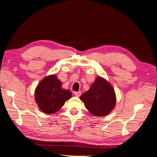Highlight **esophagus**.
<instances>
[{
    "label": "esophagus",
    "instance_id": "esophagus-1",
    "mask_svg": "<svg viewBox=\"0 0 157 157\" xmlns=\"http://www.w3.org/2000/svg\"><path fill=\"white\" fill-rule=\"evenodd\" d=\"M73 94L75 96L79 97L80 95H81V92H73Z\"/></svg>",
    "mask_w": 157,
    "mask_h": 157
}]
</instances>
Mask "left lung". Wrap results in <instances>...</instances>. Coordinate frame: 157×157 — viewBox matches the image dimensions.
Returning <instances> with one entry per match:
<instances>
[{
    "label": "left lung",
    "mask_w": 157,
    "mask_h": 157,
    "mask_svg": "<svg viewBox=\"0 0 157 157\" xmlns=\"http://www.w3.org/2000/svg\"><path fill=\"white\" fill-rule=\"evenodd\" d=\"M80 99L88 111L97 117L107 115L116 105L115 90L107 80L99 76L88 91L80 96Z\"/></svg>",
    "instance_id": "obj_1"
}]
</instances>
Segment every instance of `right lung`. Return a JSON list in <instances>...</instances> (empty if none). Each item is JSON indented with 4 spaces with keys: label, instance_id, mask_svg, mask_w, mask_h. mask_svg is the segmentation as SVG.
I'll return each instance as SVG.
<instances>
[{
    "label": "right lung",
    "instance_id": "add662e5",
    "mask_svg": "<svg viewBox=\"0 0 157 157\" xmlns=\"http://www.w3.org/2000/svg\"><path fill=\"white\" fill-rule=\"evenodd\" d=\"M61 85L62 82L56 75L47 76L37 85L35 99L41 111L46 114L55 113L72 97L70 90L62 88Z\"/></svg>",
    "mask_w": 157,
    "mask_h": 157
}]
</instances>
